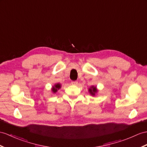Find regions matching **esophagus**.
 <instances>
[{
  "instance_id": "obj_1",
  "label": "esophagus",
  "mask_w": 147,
  "mask_h": 147,
  "mask_svg": "<svg viewBox=\"0 0 147 147\" xmlns=\"http://www.w3.org/2000/svg\"><path fill=\"white\" fill-rule=\"evenodd\" d=\"M71 84H72V85H77V84H78V82H77V81H72V82H71Z\"/></svg>"
}]
</instances>
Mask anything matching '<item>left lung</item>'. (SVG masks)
Returning a JSON list of instances; mask_svg holds the SVG:
<instances>
[{"label":"left lung","mask_w":147,"mask_h":147,"mask_svg":"<svg viewBox=\"0 0 147 147\" xmlns=\"http://www.w3.org/2000/svg\"><path fill=\"white\" fill-rule=\"evenodd\" d=\"M98 92V90L97 89V88L94 85H92V87H90L88 88V92L90 93V94L92 96H95L96 94H97Z\"/></svg>","instance_id":"8db88e82"}]
</instances>
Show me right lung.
Segmentation results:
<instances>
[{"instance_id":"right-lung-1","label":"right lung","mask_w":147,"mask_h":147,"mask_svg":"<svg viewBox=\"0 0 147 147\" xmlns=\"http://www.w3.org/2000/svg\"><path fill=\"white\" fill-rule=\"evenodd\" d=\"M61 84L60 83H57L55 84L54 85L52 86V87L51 88V91L53 93V94H55V93L58 91L59 89L61 88Z\"/></svg>"}]
</instances>
